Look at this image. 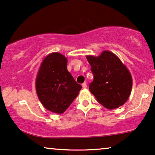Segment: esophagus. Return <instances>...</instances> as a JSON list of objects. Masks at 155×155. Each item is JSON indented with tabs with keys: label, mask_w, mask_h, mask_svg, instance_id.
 Segmentation results:
<instances>
[{
	"label": "esophagus",
	"mask_w": 155,
	"mask_h": 155,
	"mask_svg": "<svg viewBox=\"0 0 155 155\" xmlns=\"http://www.w3.org/2000/svg\"><path fill=\"white\" fill-rule=\"evenodd\" d=\"M82 87H83L84 88H86V87H87V85H86V82H84V83L82 84Z\"/></svg>",
	"instance_id": "1"
}]
</instances>
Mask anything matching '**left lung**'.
<instances>
[{"label":"left lung","mask_w":155,"mask_h":155,"mask_svg":"<svg viewBox=\"0 0 155 155\" xmlns=\"http://www.w3.org/2000/svg\"><path fill=\"white\" fill-rule=\"evenodd\" d=\"M94 81L89 90L102 106L112 110L123 106L132 91L133 79L127 67L115 54L105 50L98 57L88 55Z\"/></svg>","instance_id":"left-lung-1"}]
</instances>
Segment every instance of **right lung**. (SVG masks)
Returning <instances> with one entry per match:
<instances>
[{"label": "right lung", "mask_w": 155, "mask_h": 155, "mask_svg": "<svg viewBox=\"0 0 155 155\" xmlns=\"http://www.w3.org/2000/svg\"><path fill=\"white\" fill-rule=\"evenodd\" d=\"M67 66L65 56L59 52L49 54L41 63L35 80L37 94L42 106L59 114L65 112L82 88Z\"/></svg>", "instance_id": "1"}]
</instances>
